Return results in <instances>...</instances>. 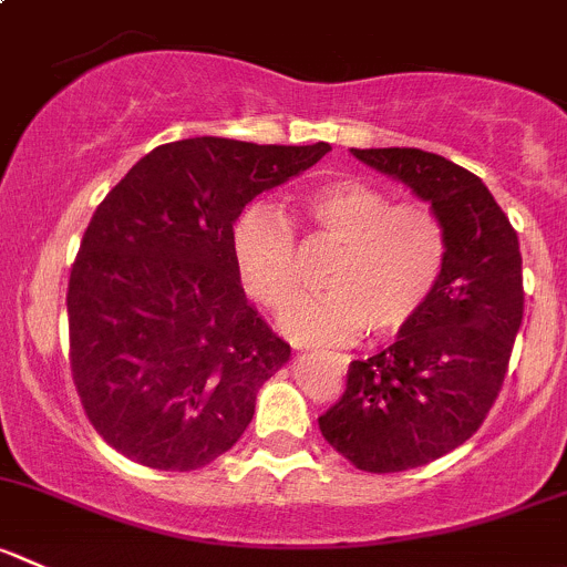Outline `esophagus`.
<instances>
[{
  "mask_svg": "<svg viewBox=\"0 0 567 567\" xmlns=\"http://www.w3.org/2000/svg\"><path fill=\"white\" fill-rule=\"evenodd\" d=\"M301 351H316V349H301Z\"/></svg>",
  "mask_w": 567,
  "mask_h": 567,
  "instance_id": "34e87169",
  "label": "esophagus"
}]
</instances>
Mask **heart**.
<instances>
[{"instance_id": "heart-1", "label": "heart", "mask_w": 567, "mask_h": 567, "mask_svg": "<svg viewBox=\"0 0 567 567\" xmlns=\"http://www.w3.org/2000/svg\"><path fill=\"white\" fill-rule=\"evenodd\" d=\"M299 210L310 244L334 246L323 290L296 299L282 327L299 340L338 343L368 327L377 338L404 332L430 305L449 257L446 227L423 202H393L362 179L307 188ZM233 257L251 299L279 310L301 285L296 229L274 205L246 207L233 227Z\"/></svg>"}]
</instances>
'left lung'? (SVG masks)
<instances>
[{"instance_id": "obj_1", "label": "left lung", "mask_w": 567, "mask_h": 567, "mask_svg": "<svg viewBox=\"0 0 567 567\" xmlns=\"http://www.w3.org/2000/svg\"><path fill=\"white\" fill-rule=\"evenodd\" d=\"M401 179L446 227L443 277L393 346L349 365V382L318 417L354 468L395 474L463 446L496 404L524 321V271L513 224L476 174L423 150H351Z\"/></svg>"}]
</instances>
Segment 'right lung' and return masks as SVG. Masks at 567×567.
I'll list each match as a JSON object with an SVG mask.
<instances>
[{"mask_svg": "<svg viewBox=\"0 0 567 567\" xmlns=\"http://www.w3.org/2000/svg\"><path fill=\"white\" fill-rule=\"evenodd\" d=\"M327 152L174 141L96 207L65 293L71 379L93 430L132 463L196 471L240 441L290 346L246 301L233 224Z\"/></svg>", "mask_w": 567, "mask_h": 567, "instance_id": "add662e5", "label": "right lung"}]
</instances>
